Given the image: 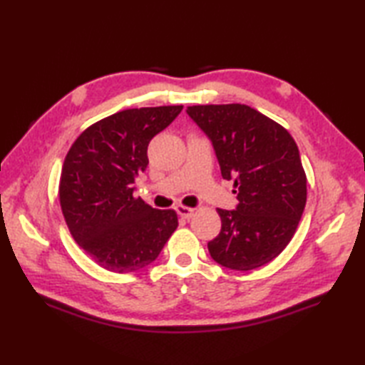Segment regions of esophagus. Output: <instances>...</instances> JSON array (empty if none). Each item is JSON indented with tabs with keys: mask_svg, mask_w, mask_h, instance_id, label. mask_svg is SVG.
Instances as JSON below:
<instances>
[{
	"mask_svg": "<svg viewBox=\"0 0 365 365\" xmlns=\"http://www.w3.org/2000/svg\"><path fill=\"white\" fill-rule=\"evenodd\" d=\"M175 212L180 215L183 220H191L192 216H195V208H190V207H185V205H177Z\"/></svg>",
	"mask_w": 365,
	"mask_h": 365,
	"instance_id": "obj_1",
	"label": "esophagus"
}]
</instances>
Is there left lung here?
<instances>
[{
  "instance_id": "left-lung-1",
  "label": "left lung",
  "mask_w": 365,
  "mask_h": 365,
  "mask_svg": "<svg viewBox=\"0 0 365 365\" xmlns=\"http://www.w3.org/2000/svg\"><path fill=\"white\" fill-rule=\"evenodd\" d=\"M187 111L212 139L240 202L234 212L216 208L221 232L208 252L230 269L263 267L290 243L304 212L307 178L298 145L281 123L247 105H192Z\"/></svg>"
}]
</instances>
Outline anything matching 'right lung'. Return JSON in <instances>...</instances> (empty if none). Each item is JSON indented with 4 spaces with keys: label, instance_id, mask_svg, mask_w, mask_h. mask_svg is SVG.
<instances>
[{
    "label": "right lung",
    "instance_id": "obj_1",
    "mask_svg": "<svg viewBox=\"0 0 365 365\" xmlns=\"http://www.w3.org/2000/svg\"><path fill=\"white\" fill-rule=\"evenodd\" d=\"M182 105L123 110L92 123L68 149L59 202L71 235L92 260L113 273H133L158 257L178 226L174 210H157L133 196L147 145Z\"/></svg>",
    "mask_w": 365,
    "mask_h": 365
}]
</instances>
